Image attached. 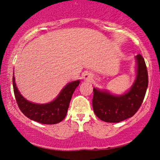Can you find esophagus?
<instances>
[{"label":"esophagus","instance_id":"1","mask_svg":"<svg viewBox=\"0 0 160 160\" xmlns=\"http://www.w3.org/2000/svg\"><path fill=\"white\" fill-rule=\"evenodd\" d=\"M83 78L87 80H92V78H93V75H92V73H90V72H86V73L83 75Z\"/></svg>","mask_w":160,"mask_h":160}]
</instances>
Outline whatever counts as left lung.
Segmentation results:
<instances>
[{"instance_id": "1", "label": "left lung", "mask_w": 160, "mask_h": 160, "mask_svg": "<svg viewBox=\"0 0 160 160\" xmlns=\"http://www.w3.org/2000/svg\"><path fill=\"white\" fill-rule=\"evenodd\" d=\"M137 76L135 83L128 93L114 96L108 92L93 88L92 100L93 112L106 122H120L132 117L139 109L146 95L149 83L147 67L140 54L136 56Z\"/></svg>"}]
</instances>
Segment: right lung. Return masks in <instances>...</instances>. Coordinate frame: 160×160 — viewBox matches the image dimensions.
I'll return each instance as SVG.
<instances>
[{"label": "right lung", "mask_w": 160, "mask_h": 160, "mask_svg": "<svg viewBox=\"0 0 160 160\" xmlns=\"http://www.w3.org/2000/svg\"><path fill=\"white\" fill-rule=\"evenodd\" d=\"M12 80L14 97L21 111L31 120L46 125L57 124L65 118L72 93L80 84V80L71 82L62 90L54 101L48 104H38L25 100L16 87L14 77Z\"/></svg>", "instance_id": "right-lung-1"}]
</instances>
